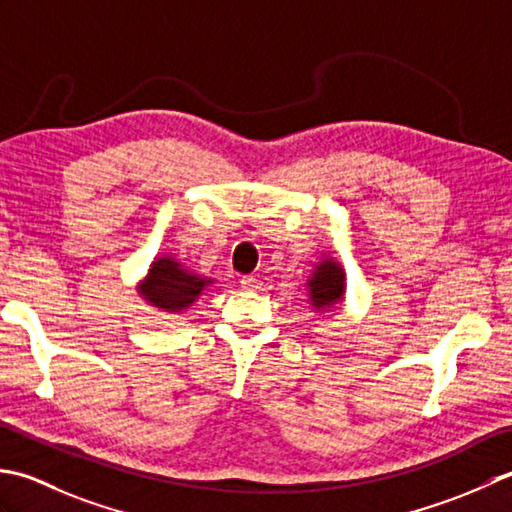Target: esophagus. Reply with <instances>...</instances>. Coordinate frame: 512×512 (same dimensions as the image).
Returning <instances> with one entry per match:
<instances>
[{"mask_svg": "<svg viewBox=\"0 0 512 512\" xmlns=\"http://www.w3.org/2000/svg\"><path fill=\"white\" fill-rule=\"evenodd\" d=\"M241 285H243L245 289H249V291H254V289H260V280H258L256 276H243Z\"/></svg>", "mask_w": 512, "mask_h": 512, "instance_id": "obj_1", "label": "esophagus"}]
</instances>
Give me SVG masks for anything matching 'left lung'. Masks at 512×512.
<instances>
[{"instance_id":"left-lung-1","label":"left lung","mask_w":512,"mask_h":512,"mask_svg":"<svg viewBox=\"0 0 512 512\" xmlns=\"http://www.w3.org/2000/svg\"><path fill=\"white\" fill-rule=\"evenodd\" d=\"M309 305L316 311H331L340 305L347 289V274L333 258H322L316 265V271L307 280Z\"/></svg>"}]
</instances>
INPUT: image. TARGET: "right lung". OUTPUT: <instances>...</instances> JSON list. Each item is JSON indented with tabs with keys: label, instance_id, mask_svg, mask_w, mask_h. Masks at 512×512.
Listing matches in <instances>:
<instances>
[{
	"label": "right lung",
	"instance_id": "obj_1",
	"mask_svg": "<svg viewBox=\"0 0 512 512\" xmlns=\"http://www.w3.org/2000/svg\"><path fill=\"white\" fill-rule=\"evenodd\" d=\"M214 278H205L196 271L183 267L174 256H156L148 269V276L141 280L139 294L148 305L163 314L179 316L192 302L210 287Z\"/></svg>",
	"mask_w": 512,
	"mask_h": 512
}]
</instances>
